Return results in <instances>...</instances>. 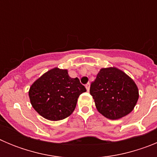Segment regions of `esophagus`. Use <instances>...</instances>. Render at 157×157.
Listing matches in <instances>:
<instances>
[{"label": "esophagus", "mask_w": 157, "mask_h": 157, "mask_svg": "<svg viewBox=\"0 0 157 157\" xmlns=\"http://www.w3.org/2000/svg\"><path fill=\"white\" fill-rule=\"evenodd\" d=\"M86 88L87 91L90 90V83L88 82L87 84H86Z\"/></svg>", "instance_id": "34e87169"}]
</instances>
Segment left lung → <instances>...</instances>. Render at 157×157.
<instances>
[{"label": "left lung", "mask_w": 157, "mask_h": 157, "mask_svg": "<svg viewBox=\"0 0 157 157\" xmlns=\"http://www.w3.org/2000/svg\"><path fill=\"white\" fill-rule=\"evenodd\" d=\"M90 93L98 112L110 120L128 115L139 97L134 80L116 67L101 68L91 83Z\"/></svg>", "instance_id": "obj_1"}]
</instances>
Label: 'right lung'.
<instances>
[{
    "label": "right lung",
    "mask_w": 157,
    "mask_h": 157,
    "mask_svg": "<svg viewBox=\"0 0 157 157\" xmlns=\"http://www.w3.org/2000/svg\"><path fill=\"white\" fill-rule=\"evenodd\" d=\"M86 91L78 78H72L67 70L55 67L32 84L29 97L38 114L48 120L57 121L71 115L78 98Z\"/></svg>",
    "instance_id": "add662e5"
}]
</instances>
